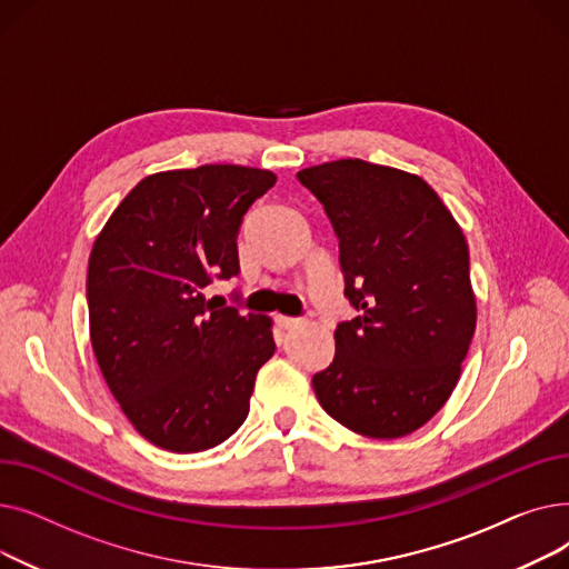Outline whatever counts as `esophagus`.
Segmentation results:
<instances>
[{
  "label": "esophagus",
  "instance_id": "obj_1",
  "mask_svg": "<svg viewBox=\"0 0 569 569\" xmlns=\"http://www.w3.org/2000/svg\"><path fill=\"white\" fill-rule=\"evenodd\" d=\"M277 325L281 327V330H292V327L300 325V320L288 318V316H277Z\"/></svg>",
  "mask_w": 569,
  "mask_h": 569
}]
</instances>
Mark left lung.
Segmentation results:
<instances>
[{
    "label": "left lung",
    "mask_w": 569,
    "mask_h": 569,
    "mask_svg": "<svg viewBox=\"0 0 569 569\" xmlns=\"http://www.w3.org/2000/svg\"><path fill=\"white\" fill-rule=\"evenodd\" d=\"M297 179L325 204L346 297L360 311L337 327L316 397L355 433L408 436L455 392L475 335L466 234L420 174L339 159Z\"/></svg>",
    "instance_id": "left-lung-1"
}]
</instances>
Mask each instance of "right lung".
<instances>
[{"instance_id": "1", "label": "right lung", "mask_w": 569, "mask_h": 569, "mask_svg": "<svg viewBox=\"0 0 569 569\" xmlns=\"http://www.w3.org/2000/svg\"><path fill=\"white\" fill-rule=\"evenodd\" d=\"M274 182L272 170L232 163L147 174L94 239L97 362L127 420L161 450L191 455L230 438L274 355L272 318L217 309L202 292L239 272V223Z\"/></svg>"}]
</instances>
